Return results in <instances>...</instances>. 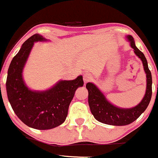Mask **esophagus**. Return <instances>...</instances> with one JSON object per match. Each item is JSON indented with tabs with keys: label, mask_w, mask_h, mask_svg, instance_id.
<instances>
[{
	"label": "esophagus",
	"mask_w": 158,
	"mask_h": 158,
	"mask_svg": "<svg viewBox=\"0 0 158 158\" xmlns=\"http://www.w3.org/2000/svg\"><path fill=\"white\" fill-rule=\"evenodd\" d=\"M91 79H92V77H91V76L89 74H87V73H86V74L83 75L84 83H86V82L91 81Z\"/></svg>",
	"instance_id": "34e87169"
}]
</instances>
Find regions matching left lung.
Instances as JSON below:
<instances>
[{"instance_id": "8db88e82", "label": "left lung", "mask_w": 158, "mask_h": 158, "mask_svg": "<svg viewBox=\"0 0 158 158\" xmlns=\"http://www.w3.org/2000/svg\"><path fill=\"white\" fill-rule=\"evenodd\" d=\"M134 52L142 60L144 71L147 74V90L142 101L132 108H119L109 103L100 89L91 82L86 83L88 89V102L91 113L100 122L110 126H126L136 120L147 109L152 96V76L148 68L145 56L135 47L132 36H127Z\"/></svg>"}]
</instances>
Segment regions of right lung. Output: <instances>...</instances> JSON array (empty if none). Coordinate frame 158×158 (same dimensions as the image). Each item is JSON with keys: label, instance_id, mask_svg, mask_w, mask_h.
Masks as SVG:
<instances>
[{"label": "right lung", "instance_id": "1", "mask_svg": "<svg viewBox=\"0 0 158 158\" xmlns=\"http://www.w3.org/2000/svg\"><path fill=\"white\" fill-rule=\"evenodd\" d=\"M43 40H46L36 33L23 44L8 68L6 89L18 118L29 127L45 130L57 127L65 121L69 104L77 88L83 86V80L79 76L74 80L60 81L43 92L28 89L22 76L23 67L34 42Z\"/></svg>", "mask_w": 158, "mask_h": 158}]
</instances>
